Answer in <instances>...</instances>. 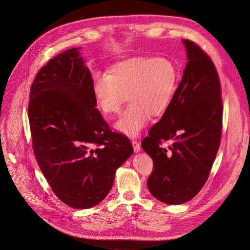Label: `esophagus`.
Wrapping results in <instances>:
<instances>
[{
	"instance_id": "esophagus-1",
	"label": "esophagus",
	"mask_w": 250,
	"mask_h": 250,
	"mask_svg": "<svg viewBox=\"0 0 250 250\" xmlns=\"http://www.w3.org/2000/svg\"><path fill=\"white\" fill-rule=\"evenodd\" d=\"M131 144H132V147H133V150H134V152H135V153L140 152L141 147H140L139 142H137L136 140H132V141H131Z\"/></svg>"
}]
</instances>
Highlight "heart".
<instances>
[{"instance_id": "b5f03b06", "label": "heart", "mask_w": 250, "mask_h": 250, "mask_svg": "<svg viewBox=\"0 0 250 250\" xmlns=\"http://www.w3.org/2000/svg\"><path fill=\"white\" fill-rule=\"evenodd\" d=\"M177 72L165 57L135 56L117 62L106 76L97 75L93 94L99 109L107 116L121 113L116 125L123 133L135 137L147 125L150 117H159L167 109L175 92Z\"/></svg>"}]
</instances>
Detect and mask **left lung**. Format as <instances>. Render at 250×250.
Instances as JSON below:
<instances>
[{
	"instance_id": "left-lung-1",
	"label": "left lung",
	"mask_w": 250,
	"mask_h": 250,
	"mask_svg": "<svg viewBox=\"0 0 250 250\" xmlns=\"http://www.w3.org/2000/svg\"><path fill=\"white\" fill-rule=\"evenodd\" d=\"M187 65L172 100L141 143L154 169L147 185L167 205L192 200L206 184L222 133L221 86L209 56L195 42L182 41ZM170 141L168 148L162 147Z\"/></svg>"
}]
</instances>
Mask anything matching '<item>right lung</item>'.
Instances as JSON below:
<instances>
[{"label":"right lung","instance_id":"1","mask_svg":"<svg viewBox=\"0 0 250 250\" xmlns=\"http://www.w3.org/2000/svg\"><path fill=\"white\" fill-rule=\"evenodd\" d=\"M80 49L65 50L41 68L28 116L34 154L53 193L67 206L86 209L106 198L133 148L95 108L93 80Z\"/></svg>","mask_w":250,"mask_h":250}]
</instances>
